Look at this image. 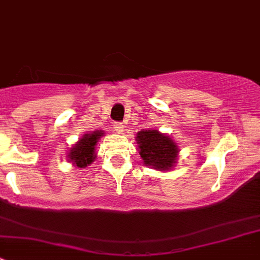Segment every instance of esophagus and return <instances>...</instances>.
Returning a JSON list of instances; mask_svg holds the SVG:
<instances>
[{"label":"esophagus","mask_w":260,"mask_h":260,"mask_svg":"<svg viewBox=\"0 0 260 260\" xmlns=\"http://www.w3.org/2000/svg\"><path fill=\"white\" fill-rule=\"evenodd\" d=\"M113 128H114V131L117 133H122L123 132V124H122V123H114Z\"/></svg>","instance_id":"esophagus-1"}]
</instances>
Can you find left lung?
I'll list each match as a JSON object with an SVG mask.
<instances>
[{"label": "left lung", "instance_id": "left-lung-1", "mask_svg": "<svg viewBox=\"0 0 260 260\" xmlns=\"http://www.w3.org/2000/svg\"><path fill=\"white\" fill-rule=\"evenodd\" d=\"M136 141L141 158L146 166H151L158 171H169L176 165L180 149L170 136L157 129L140 131Z\"/></svg>", "mask_w": 260, "mask_h": 260}]
</instances>
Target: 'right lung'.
<instances>
[{
    "label": "right lung",
    "instance_id": "obj_1",
    "mask_svg": "<svg viewBox=\"0 0 260 260\" xmlns=\"http://www.w3.org/2000/svg\"><path fill=\"white\" fill-rule=\"evenodd\" d=\"M104 135L103 131H94V132L84 135L83 137L70 148L68 153V158L74 166L84 169L94 162L95 154V146L99 138Z\"/></svg>",
    "mask_w": 260,
    "mask_h": 260
}]
</instances>
